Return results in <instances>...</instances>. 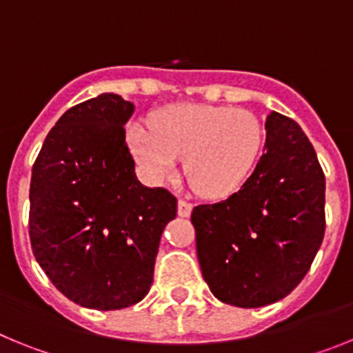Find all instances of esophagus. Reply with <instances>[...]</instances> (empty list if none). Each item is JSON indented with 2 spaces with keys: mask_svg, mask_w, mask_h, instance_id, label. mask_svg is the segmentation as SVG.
Masks as SVG:
<instances>
[{
  "mask_svg": "<svg viewBox=\"0 0 353 353\" xmlns=\"http://www.w3.org/2000/svg\"><path fill=\"white\" fill-rule=\"evenodd\" d=\"M192 212V203L185 201V199H179V215L180 217H189Z\"/></svg>",
  "mask_w": 353,
  "mask_h": 353,
  "instance_id": "34e87169",
  "label": "esophagus"
}]
</instances>
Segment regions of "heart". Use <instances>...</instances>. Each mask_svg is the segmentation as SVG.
Returning a JSON list of instances; mask_svg holds the SVG:
<instances>
[{
  "instance_id": "obj_1",
  "label": "heart",
  "mask_w": 353,
  "mask_h": 353,
  "mask_svg": "<svg viewBox=\"0 0 353 353\" xmlns=\"http://www.w3.org/2000/svg\"><path fill=\"white\" fill-rule=\"evenodd\" d=\"M265 127L245 109L183 104L162 109L152 127L134 123L129 145L134 157L154 182L185 173L199 194L228 198L240 191L260 161Z\"/></svg>"
}]
</instances>
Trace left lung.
Returning a JSON list of instances; mask_svg holds the SVG:
<instances>
[{
  "instance_id": "obj_1",
  "label": "left lung",
  "mask_w": 353,
  "mask_h": 353,
  "mask_svg": "<svg viewBox=\"0 0 353 353\" xmlns=\"http://www.w3.org/2000/svg\"><path fill=\"white\" fill-rule=\"evenodd\" d=\"M265 154L244 187L192 208L196 252L208 288L224 304L281 301L310 270L325 233V176L297 121H265Z\"/></svg>"
}]
</instances>
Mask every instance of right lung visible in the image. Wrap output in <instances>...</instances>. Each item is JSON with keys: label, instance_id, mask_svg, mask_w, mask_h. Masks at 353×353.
<instances>
[{"label": "right lung", "instance_id": "right-lung-1", "mask_svg": "<svg viewBox=\"0 0 353 353\" xmlns=\"http://www.w3.org/2000/svg\"><path fill=\"white\" fill-rule=\"evenodd\" d=\"M134 104L114 93L74 105L33 164L30 240L52 285L90 310H123L154 283L159 242L176 198L136 176L125 143Z\"/></svg>", "mask_w": 353, "mask_h": 353}]
</instances>
